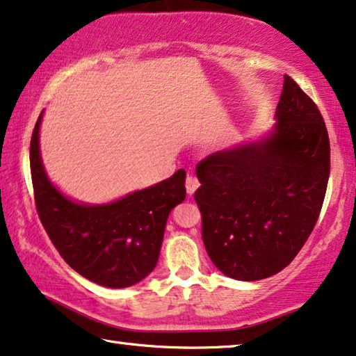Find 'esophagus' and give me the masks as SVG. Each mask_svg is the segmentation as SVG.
I'll use <instances>...</instances> for the list:
<instances>
[{
    "mask_svg": "<svg viewBox=\"0 0 356 356\" xmlns=\"http://www.w3.org/2000/svg\"><path fill=\"white\" fill-rule=\"evenodd\" d=\"M198 187H200V182H198V179H196V177L188 176L187 180H185V188H187V193L190 196H192L196 192V188H198Z\"/></svg>",
    "mask_w": 356,
    "mask_h": 356,
    "instance_id": "obj_1",
    "label": "esophagus"
}]
</instances>
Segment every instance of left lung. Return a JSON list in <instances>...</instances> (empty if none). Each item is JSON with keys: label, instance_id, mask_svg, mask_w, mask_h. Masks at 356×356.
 <instances>
[{"label": "left lung", "instance_id": "8db88e82", "mask_svg": "<svg viewBox=\"0 0 356 356\" xmlns=\"http://www.w3.org/2000/svg\"><path fill=\"white\" fill-rule=\"evenodd\" d=\"M275 120L267 134L196 166L204 248L212 264L235 280H264L288 267L325 200L330 137L314 100L288 75Z\"/></svg>", "mask_w": 356, "mask_h": 356}]
</instances>
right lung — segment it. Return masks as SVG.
Returning a JSON list of instances; mask_svg holds the SVG:
<instances>
[{"label":"right lung","mask_w":356,"mask_h":356,"mask_svg":"<svg viewBox=\"0 0 356 356\" xmlns=\"http://www.w3.org/2000/svg\"><path fill=\"white\" fill-rule=\"evenodd\" d=\"M41 111L30 144L35 203L52 245L73 270L105 288H127L156 267L171 212L185 200V171L104 204L63 195L42 166Z\"/></svg>","instance_id":"1"}]
</instances>
